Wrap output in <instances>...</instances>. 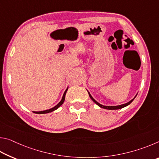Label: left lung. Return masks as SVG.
<instances>
[{
  "instance_id": "left-lung-1",
  "label": "left lung",
  "mask_w": 159,
  "mask_h": 159,
  "mask_svg": "<svg viewBox=\"0 0 159 159\" xmlns=\"http://www.w3.org/2000/svg\"><path fill=\"white\" fill-rule=\"evenodd\" d=\"M88 94H89V96H90V99H92V100H93L94 102H95V103L96 104H98V105L99 107H101V108H103V109H109V110H114V109H122V108H123V107H126V106L129 105V104H130L131 103V102L134 100V99L136 98L137 95H138V94H137V95H135V97H134V98L133 99H131L130 101H129L128 102H127V103H125V104H120V105H117V106H105V105H102V104H99V102H97V101L95 100V99L93 98L92 95H90V93L89 92H88Z\"/></svg>"
}]
</instances>
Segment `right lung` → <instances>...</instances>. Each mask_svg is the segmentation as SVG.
Instances as JSON below:
<instances>
[{
    "instance_id": "right-lung-1",
    "label": "right lung",
    "mask_w": 159,
    "mask_h": 159,
    "mask_svg": "<svg viewBox=\"0 0 159 159\" xmlns=\"http://www.w3.org/2000/svg\"><path fill=\"white\" fill-rule=\"evenodd\" d=\"M68 90V88H66V90L64 91V95L62 96V98H61V101L59 102V103L57 104V105L55 106L54 107H52V108H51L50 109H47V110H44V111H33L34 113H35V114H48V113H50V112H52L53 111H55V110H56L57 109H58L59 107H60L61 104H62L64 103V99H65V95H66V91Z\"/></svg>"
}]
</instances>
